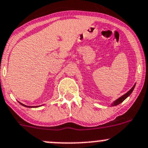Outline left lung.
Instances as JSON below:
<instances>
[{"mask_svg":"<svg viewBox=\"0 0 148 148\" xmlns=\"http://www.w3.org/2000/svg\"><path fill=\"white\" fill-rule=\"evenodd\" d=\"M135 86H136V84H134V86L132 87V88H130V89L128 91H127L126 94H125L124 95H123L122 96H121V97L119 98V99H116V101H114L111 104V106H115L119 105V104L121 103H122L123 101L125 100V99H126V98L128 97V96H130V94H131V93L133 92V89H134Z\"/></svg>","mask_w":148,"mask_h":148,"instance_id":"obj_1","label":"left lung"}]
</instances>
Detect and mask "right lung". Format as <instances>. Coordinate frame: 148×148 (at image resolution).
Wrapping results in <instances>:
<instances>
[{"instance_id": "1", "label": "right lung", "mask_w": 148, "mask_h": 148, "mask_svg": "<svg viewBox=\"0 0 148 148\" xmlns=\"http://www.w3.org/2000/svg\"><path fill=\"white\" fill-rule=\"evenodd\" d=\"M19 103L21 104L22 106H25V107H27V108H37V107L41 106H26V105H25V104L22 103H21V102H19Z\"/></svg>"}]
</instances>
